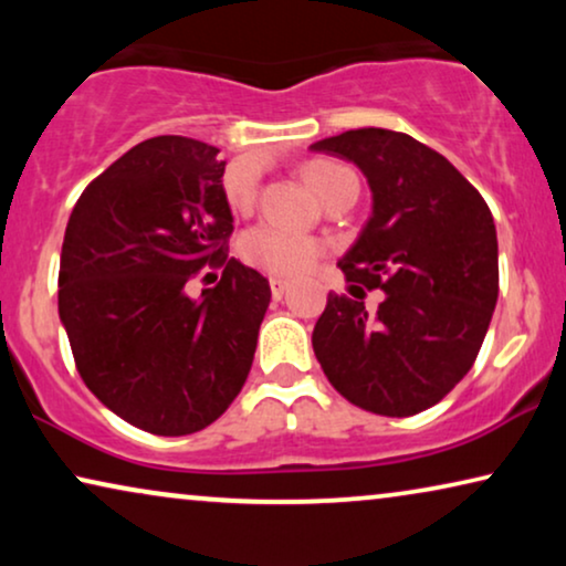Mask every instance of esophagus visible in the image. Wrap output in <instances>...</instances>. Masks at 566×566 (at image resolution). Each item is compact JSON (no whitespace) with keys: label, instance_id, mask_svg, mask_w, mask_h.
Here are the masks:
<instances>
[{"label":"esophagus","instance_id":"obj_1","mask_svg":"<svg viewBox=\"0 0 566 566\" xmlns=\"http://www.w3.org/2000/svg\"><path fill=\"white\" fill-rule=\"evenodd\" d=\"M270 291H273V298L281 301L285 293H289V281H281V277H273L270 281Z\"/></svg>","mask_w":566,"mask_h":566}]
</instances>
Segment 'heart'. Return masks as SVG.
Instances as JSON below:
<instances>
[{"label":"heart","mask_w":566,"mask_h":566,"mask_svg":"<svg viewBox=\"0 0 566 566\" xmlns=\"http://www.w3.org/2000/svg\"><path fill=\"white\" fill-rule=\"evenodd\" d=\"M347 175H353L350 169L327 159L308 161L304 167V180L319 200L332 185ZM229 203L234 208H247L252 203V190L242 188L239 182L229 185ZM242 254L250 265L265 270L270 275L293 277L314 265V260L319 258V244L304 234H296V231L275 227V223H260V227L247 231Z\"/></svg>","instance_id":"1"}]
</instances>
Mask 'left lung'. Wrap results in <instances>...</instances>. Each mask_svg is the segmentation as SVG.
<instances>
[{"mask_svg": "<svg viewBox=\"0 0 566 566\" xmlns=\"http://www.w3.org/2000/svg\"><path fill=\"white\" fill-rule=\"evenodd\" d=\"M308 149L366 175L370 219L337 265L353 296L385 291L370 317L329 291L312 335L316 360L355 407L422 412L469 374L490 329L500 291L490 208L443 154L397 130H345Z\"/></svg>", "mask_w": 566, "mask_h": 566, "instance_id": "8db88e82", "label": "left lung"}]
</instances>
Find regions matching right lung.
Returning a JSON list of instances; mask_svg holds the SVG:
<instances>
[{
	"mask_svg": "<svg viewBox=\"0 0 566 566\" xmlns=\"http://www.w3.org/2000/svg\"><path fill=\"white\" fill-rule=\"evenodd\" d=\"M223 169L211 144L146 138L87 185L66 223L59 316L76 370L154 436H190L227 412L270 304L265 277L227 260ZM203 264L224 275L192 300L187 283Z\"/></svg>",
	"mask_w": 566,
	"mask_h": 566,
	"instance_id": "add662e5",
	"label": "right lung"
}]
</instances>
